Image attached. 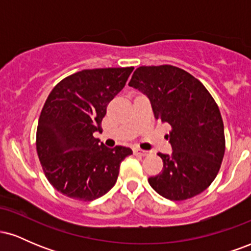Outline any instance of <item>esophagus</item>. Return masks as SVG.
Instances as JSON below:
<instances>
[{
    "label": "esophagus",
    "instance_id": "esophagus-1",
    "mask_svg": "<svg viewBox=\"0 0 251 251\" xmlns=\"http://www.w3.org/2000/svg\"><path fill=\"white\" fill-rule=\"evenodd\" d=\"M134 154L137 155H142V157H145V155L149 154V151H145V150H140V149H134Z\"/></svg>",
    "mask_w": 251,
    "mask_h": 251
}]
</instances>
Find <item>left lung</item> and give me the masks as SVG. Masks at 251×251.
Segmentation results:
<instances>
[{
	"instance_id": "8db88e82",
	"label": "left lung",
	"mask_w": 251,
	"mask_h": 251,
	"mask_svg": "<svg viewBox=\"0 0 251 251\" xmlns=\"http://www.w3.org/2000/svg\"><path fill=\"white\" fill-rule=\"evenodd\" d=\"M151 101L155 119L171 126L166 135L171 154L163 159L162 174L149 178L163 197L185 201L210 186L226 151L224 125L217 103L200 80L171 65L142 66L131 81Z\"/></svg>"
}]
</instances>
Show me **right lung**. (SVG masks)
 Returning <instances> with one entry per match:
<instances>
[{"label": "right lung", "mask_w": 251, "mask_h": 251, "mask_svg": "<svg viewBox=\"0 0 251 251\" xmlns=\"http://www.w3.org/2000/svg\"><path fill=\"white\" fill-rule=\"evenodd\" d=\"M133 70H83L51 89L37 124L36 151L48 181L62 195L93 201L116 184L120 163L132 150L106 148L93 133L102 132L106 107Z\"/></svg>", "instance_id": "add662e5"}]
</instances>
